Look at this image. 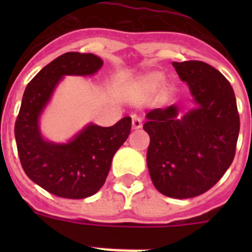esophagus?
I'll use <instances>...</instances> for the list:
<instances>
[{"instance_id": "esophagus-1", "label": "esophagus", "mask_w": 252, "mask_h": 252, "mask_svg": "<svg viewBox=\"0 0 252 252\" xmlns=\"http://www.w3.org/2000/svg\"><path fill=\"white\" fill-rule=\"evenodd\" d=\"M142 127V121L139 116L133 115L132 116V128L133 130H139V128Z\"/></svg>"}]
</instances>
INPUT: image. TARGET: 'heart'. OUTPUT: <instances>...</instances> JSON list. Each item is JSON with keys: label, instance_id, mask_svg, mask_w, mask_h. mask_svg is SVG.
<instances>
[{"label": "heart", "instance_id": "1", "mask_svg": "<svg viewBox=\"0 0 252 252\" xmlns=\"http://www.w3.org/2000/svg\"><path fill=\"white\" fill-rule=\"evenodd\" d=\"M164 75L160 72H150L140 77L136 82V88L142 94H151L161 86Z\"/></svg>", "mask_w": 252, "mask_h": 252}]
</instances>
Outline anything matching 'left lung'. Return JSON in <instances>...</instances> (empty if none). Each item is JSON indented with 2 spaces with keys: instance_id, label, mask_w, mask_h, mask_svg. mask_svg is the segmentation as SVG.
I'll use <instances>...</instances> for the list:
<instances>
[{
  "instance_id": "obj_1",
  "label": "left lung",
  "mask_w": 252,
  "mask_h": 252,
  "mask_svg": "<svg viewBox=\"0 0 252 252\" xmlns=\"http://www.w3.org/2000/svg\"><path fill=\"white\" fill-rule=\"evenodd\" d=\"M173 66L189 86L195 107L182 115L171 104L146 115V162L161 194L184 199L207 192L230 168L240 116L232 87L217 69L199 60L174 62Z\"/></svg>"
}]
</instances>
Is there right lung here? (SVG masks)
<instances>
[{"mask_svg": "<svg viewBox=\"0 0 252 252\" xmlns=\"http://www.w3.org/2000/svg\"><path fill=\"white\" fill-rule=\"evenodd\" d=\"M103 65L94 54L65 53L44 66L26 87L15 124L21 165L34 183L51 194L81 199L97 193L106 182L115 153L131 131L126 116L111 127L88 124L66 144L43 137L39 120L64 75H93Z\"/></svg>", "mask_w": 252, "mask_h": 252, "instance_id": "add662e5", "label": "right lung"}]
</instances>
